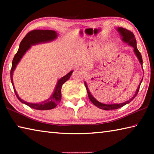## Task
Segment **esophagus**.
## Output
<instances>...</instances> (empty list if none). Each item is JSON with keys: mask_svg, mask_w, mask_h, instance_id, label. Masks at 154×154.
Wrapping results in <instances>:
<instances>
[{"mask_svg": "<svg viewBox=\"0 0 154 154\" xmlns=\"http://www.w3.org/2000/svg\"><path fill=\"white\" fill-rule=\"evenodd\" d=\"M79 71H82V72H86V69H85L84 68H80V69H79Z\"/></svg>", "mask_w": 154, "mask_h": 154, "instance_id": "34e87169", "label": "esophagus"}]
</instances>
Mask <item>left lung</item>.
Here are the masks:
<instances>
[{
    "label": "left lung",
    "instance_id": "obj_1",
    "mask_svg": "<svg viewBox=\"0 0 154 154\" xmlns=\"http://www.w3.org/2000/svg\"><path fill=\"white\" fill-rule=\"evenodd\" d=\"M118 30L122 36V40H123L125 43L128 44L129 45H131V46L133 47L135 54H136V56H137L138 59H139L140 64L143 65V59H142L141 54H140L139 51L138 50V49L137 48V41H136V38H135L133 32H132L131 31L126 29V28H120V27L118 28ZM142 81H143V79L141 80V82H140V85H139V88H137V92H136V93H135V94L133 96V97H132L130 99V100L126 101L125 103H119V104H111V105H106V104L101 103L100 102H98V100H96V99L93 97L92 95L90 94L89 90H88V85L86 84V83L85 82L84 83H85V88H86V90H87L88 97H89L91 102H92L94 104V105L97 106V107H98L99 109H103V110H107L108 111V110H113V109H118L119 108L122 107V106L126 105V104L131 102V101L133 100V99L135 97H136V96L137 95L138 92L139 91L140 85V83H141V82H142Z\"/></svg>",
    "mask_w": 154,
    "mask_h": 154
}]
</instances>
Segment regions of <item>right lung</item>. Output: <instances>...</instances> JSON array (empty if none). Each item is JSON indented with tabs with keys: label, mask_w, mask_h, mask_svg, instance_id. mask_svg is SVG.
<instances>
[{
	"label": "right lung",
	"mask_w": 154,
	"mask_h": 154,
	"mask_svg": "<svg viewBox=\"0 0 154 154\" xmlns=\"http://www.w3.org/2000/svg\"><path fill=\"white\" fill-rule=\"evenodd\" d=\"M57 37V33L54 30H34L32 31H30L29 32L27 33V35L24 36L22 41H21L20 44L19 49L18 51L15 54L14 59H13L12 62V66L11 69V72H10V75H11V81L14 87V90L15 95H16L17 98L19 99V100L21 101L22 103L25 104V105H28L30 107L37 109V110H49V109H52L55 108L56 106L58 105L61 100V88L62 85L66 82L67 80L69 79L73 71H71L69 72L67 75H65L63 77L58 80V83L55 88V90L53 93V94L49 98L48 100L44 101L43 103H29L26 102V101L23 100L21 99L19 96L15 91L14 85V83H13V73L16 67L18 62H20L21 58L22 56L24 55V54L28 50L31 45H36L37 43H44V42H48V41H51L55 39Z\"/></svg>",
	"instance_id": "add662e5"
}]
</instances>
